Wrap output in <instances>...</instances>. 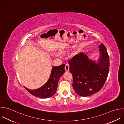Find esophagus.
Here are the masks:
<instances>
[{
    "instance_id": "obj_1",
    "label": "esophagus",
    "mask_w": 124,
    "mask_h": 124,
    "mask_svg": "<svg viewBox=\"0 0 124 124\" xmlns=\"http://www.w3.org/2000/svg\"><path fill=\"white\" fill-rule=\"evenodd\" d=\"M65 69L66 71H70V69H69V66L68 64H66L65 67Z\"/></svg>"
}]
</instances>
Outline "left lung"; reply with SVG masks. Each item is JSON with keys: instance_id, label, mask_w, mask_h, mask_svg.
<instances>
[{"instance_id": "8db88e82", "label": "left lung", "mask_w": 124, "mask_h": 124, "mask_svg": "<svg viewBox=\"0 0 124 124\" xmlns=\"http://www.w3.org/2000/svg\"><path fill=\"white\" fill-rule=\"evenodd\" d=\"M99 48L100 55L97 60L89 59L81 53L69 62L70 71L73 76V88L80 96L88 97L100 91L107 80L109 57L102 43Z\"/></svg>"}]
</instances>
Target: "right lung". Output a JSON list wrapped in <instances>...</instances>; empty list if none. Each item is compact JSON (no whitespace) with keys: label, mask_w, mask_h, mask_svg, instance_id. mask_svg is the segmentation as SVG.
Returning a JSON list of instances; mask_svg holds the SVG:
<instances>
[{"label":"right lung","mask_w":124,"mask_h":124,"mask_svg":"<svg viewBox=\"0 0 124 124\" xmlns=\"http://www.w3.org/2000/svg\"><path fill=\"white\" fill-rule=\"evenodd\" d=\"M65 64L54 67L47 82L41 87L37 89L31 90L24 87L27 91L35 97L47 99L52 97L56 93L59 78L65 72Z\"/></svg>","instance_id":"obj_1"}]
</instances>
